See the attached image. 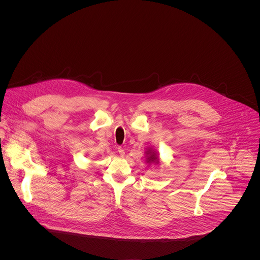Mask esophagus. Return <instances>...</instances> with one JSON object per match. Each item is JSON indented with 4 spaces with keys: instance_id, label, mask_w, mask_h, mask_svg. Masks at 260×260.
Segmentation results:
<instances>
[{
    "instance_id": "34e87169",
    "label": "esophagus",
    "mask_w": 260,
    "mask_h": 260,
    "mask_svg": "<svg viewBox=\"0 0 260 260\" xmlns=\"http://www.w3.org/2000/svg\"><path fill=\"white\" fill-rule=\"evenodd\" d=\"M118 152H119L120 156H124V154H125V151L122 147H118Z\"/></svg>"
}]
</instances>
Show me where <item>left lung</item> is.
I'll use <instances>...</instances> for the list:
<instances>
[{
	"instance_id": "1",
	"label": "left lung",
	"mask_w": 260,
	"mask_h": 260,
	"mask_svg": "<svg viewBox=\"0 0 260 260\" xmlns=\"http://www.w3.org/2000/svg\"><path fill=\"white\" fill-rule=\"evenodd\" d=\"M154 160H156L155 154H154V153H151V154H150V156L148 157V162H150V161H154Z\"/></svg>"
}]
</instances>
